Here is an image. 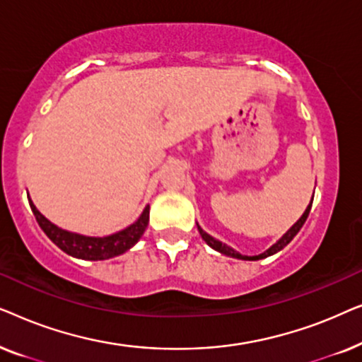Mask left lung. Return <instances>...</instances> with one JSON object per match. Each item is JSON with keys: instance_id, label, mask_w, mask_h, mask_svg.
Here are the masks:
<instances>
[{"instance_id": "left-lung-1", "label": "left lung", "mask_w": 362, "mask_h": 362, "mask_svg": "<svg viewBox=\"0 0 362 362\" xmlns=\"http://www.w3.org/2000/svg\"><path fill=\"white\" fill-rule=\"evenodd\" d=\"M311 202H313V199H311ZM311 202H310V204H308V207H306V211L303 212V216H301L300 219L296 221L295 224L291 226L290 229L286 230L285 234L281 235L280 239L275 242L274 245L270 247V249H267V250L264 252V254H260V255H252V257H249V255H240L239 252H235L234 249H230L229 245L222 244L221 240L214 239V237H211L209 234H207V232L202 230L201 227H199V224H197V230H199V234H201V237H202V240H204L207 245L212 247V249L217 250V252H221V254H224V255H227V257H234V259H242V260H260V259H267V257H270V255L276 254V252H280L281 249H284L285 245H288L290 242H291V239H293V237H295L296 234H298V230L301 229V227H303L305 221H306V217H308V214H310V209H311Z\"/></svg>"}]
</instances>
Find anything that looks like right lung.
I'll return each mask as SVG.
<instances>
[{
    "mask_svg": "<svg viewBox=\"0 0 362 362\" xmlns=\"http://www.w3.org/2000/svg\"><path fill=\"white\" fill-rule=\"evenodd\" d=\"M29 206H31L33 214L36 217L39 227L44 230V234H46L59 249L66 252V254L82 260L112 259V257H117L123 254V252H127L128 249H132V247L140 240L143 232H145L148 227V221H150V206H146L145 209H143L141 216L138 217L132 226H128L127 229L105 237H88L76 234V232H69L66 229L57 227L56 224H52L51 221L46 219V217L37 211V207L34 206V202L31 199H29Z\"/></svg>",
    "mask_w": 362,
    "mask_h": 362,
    "instance_id": "1",
    "label": "right lung"
}]
</instances>
